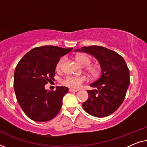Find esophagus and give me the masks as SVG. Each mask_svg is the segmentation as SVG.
Wrapping results in <instances>:
<instances>
[{
	"label": "esophagus",
	"mask_w": 147,
	"mask_h": 147,
	"mask_svg": "<svg viewBox=\"0 0 147 147\" xmlns=\"http://www.w3.org/2000/svg\"><path fill=\"white\" fill-rule=\"evenodd\" d=\"M69 92H78V90H74V89H69Z\"/></svg>",
	"instance_id": "1"
}]
</instances>
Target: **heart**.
I'll return each mask as SVG.
<instances>
[{
    "mask_svg": "<svg viewBox=\"0 0 147 147\" xmlns=\"http://www.w3.org/2000/svg\"><path fill=\"white\" fill-rule=\"evenodd\" d=\"M76 59L78 63L81 65L82 67H86V70L90 76L94 78L98 77L100 75V69L97 66L90 65L92 63V59L90 56L84 55V54H80L76 56ZM65 58L62 57L61 59L58 61L57 64V69H60L63 65L64 62H65ZM87 80L86 76H67L62 80V83L65 86L68 87L74 88V89H78L81 87L82 84L85 82Z\"/></svg>",
    "mask_w": 147,
    "mask_h": 147,
    "instance_id": "1",
    "label": "heart"
}]
</instances>
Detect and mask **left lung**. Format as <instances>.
Returning <instances> with one entry per match:
<instances>
[{
	"label": "left lung",
	"mask_w": 147,
	"mask_h": 147,
	"mask_svg": "<svg viewBox=\"0 0 147 147\" xmlns=\"http://www.w3.org/2000/svg\"><path fill=\"white\" fill-rule=\"evenodd\" d=\"M91 54L99 61L102 76L90 84L97 90H88L89 98L82 104L85 111L101 118L114 113L123 102L130 84L129 69L123 57L116 52L100 46L83 47L76 51Z\"/></svg>",
	"instance_id": "8db88e82"
}]
</instances>
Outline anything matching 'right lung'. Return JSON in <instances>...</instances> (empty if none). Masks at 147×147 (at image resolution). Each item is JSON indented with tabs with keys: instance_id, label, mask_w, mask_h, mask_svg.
<instances>
[{
	"instance_id": "right-lung-1",
	"label": "right lung",
	"mask_w": 147,
	"mask_h": 147,
	"mask_svg": "<svg viewBox=\"0 0 147 147\" xmlns=\"http://www.w3.org/2000/svg\"><path fill=\"white\" fill-rule=\"evenodd\" d=\"M57 46L35 47L23 56L15 68L14 90L23 112L37 122L49 121L59 113L68 88L57 86L49 91L45 85L54 79L55 67L62 56L71 51Z\"/></svg>"
}]
</instances>
